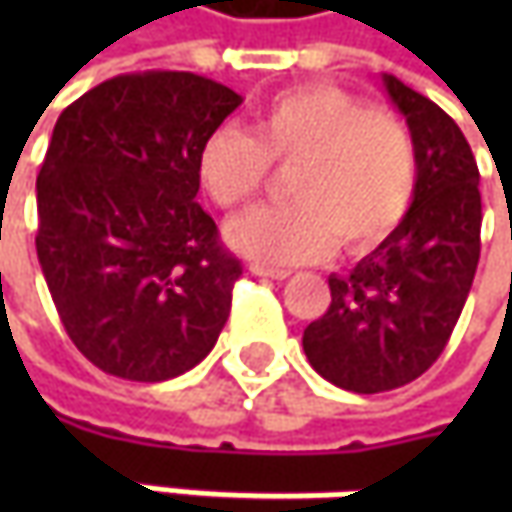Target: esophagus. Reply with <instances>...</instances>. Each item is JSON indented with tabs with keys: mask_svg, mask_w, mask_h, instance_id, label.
<instances>
[{
	"mask_svg": "<svg viewBox=\"0 0 512 512\" xmlns=\"http://www.w3.org/2000/svg\"><path fill=\"white\" fill-rule=\"evenodd\" d=\"M250 273L253 276H262V279H287L290 276V270H285V267H270V265H250Z\"/></svg>",
	"mask_w": 512,
	"mask_h": 512,
	"instance_id": "esophagus-1",
	"label": "esophagus"
}]
</instances>
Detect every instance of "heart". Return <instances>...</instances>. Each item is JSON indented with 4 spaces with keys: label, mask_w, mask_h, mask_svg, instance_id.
I'll return each mask as SVG.
<instances>
[{
    "label": "heart",
    "mask_w": 512,
    "mask_h": 512,
    "mask_svg": "<svg viewBox=\"0 0 512 512\" xmlns=\"http://www.w3.org/2000/svg\"><path fill=\"white\" fill-rule=\"evenodd\" d=\"M270 165L293 168V205L256 207L227 225L233 250L270 265H296L344 250L364 253L402 225L416 196V148L390 113L330 85L285 90L259 110L253 133L210 130L199 179L219 207L250 202Z\"/></svg>",
    "instance_id": "b5f03b06"
}]
</instances>
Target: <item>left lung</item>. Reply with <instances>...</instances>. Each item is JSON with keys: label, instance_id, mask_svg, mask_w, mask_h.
Here are the masks:
<instances>
[{"label": "left lung", "instance_id": "left-lung-1", "mask_svg": "<svg viewBox=\"0 0 512 512\" xmlns=\"http://www.w3.org/2000/svg\"><path fill=\"white\" fill-rule=\"evenodd\" d=\"M410 128L416 196L404 222L347 276H330V307L305 327L319 376L353 393L419 379L442 356L479 265V168L459 125L436 102L382 76Z\"/></svg>", "mask_w": 512, "mask_h": 512}]
</instances>
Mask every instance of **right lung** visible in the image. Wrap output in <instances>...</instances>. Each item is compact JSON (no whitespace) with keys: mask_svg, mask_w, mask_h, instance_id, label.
<instances>
[{"mask_svg":"<svg viewBox=\"0 0 512 512\" xmlns=\"http://www.w3.org/2000/svg\"><path fill=\"white\" fill-rule=\"evenodd\" d=\"M242 105L185 70L125 73L62 110L36 176V253L79 353L165 382L219 339L242 265L196 202L199 148Z\"/></svg>","mask_w":512,"mask_h":512,"instance_id":"add662e5","label":"right lung"}]
</instances>
